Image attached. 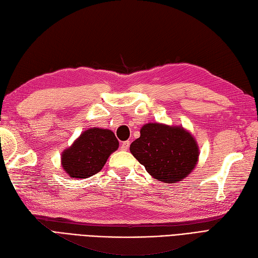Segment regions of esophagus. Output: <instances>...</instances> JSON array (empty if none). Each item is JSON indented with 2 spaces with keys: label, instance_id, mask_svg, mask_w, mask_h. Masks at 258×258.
<instances>
[{
  "label": "esophagus",
  "instance_id": "esophagus-1",
  "mask_svg": "<svg viewBox=\"0 0 258 258\" xmlns=\"http://www.w3.org/2000/svg\"><path fill=\"white\" fill-rule=\"evenodd\" d=\"M129 146H130V142L129 141H123L121 146H120V148H121V150H128L129 149Z\"/></svg>",
  "mask_w": 258,
  "mask_h": 258
}]
</instances>
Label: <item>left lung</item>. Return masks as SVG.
I'll list each match as a JSON object with an SVG mask.
<instances>
[{
	"instance_id": "1",
	"label": "left lung",
	"mask_w": 258,
	"mask_h": 258,
	"mask_svg": "<svg viewBox=\"0 0 258 258\" xmlns=\"http://www.w3.org/2000/svg\"><path fill=\"white\" fill-rule=\"evenodd\" d=\"M130 152L157 180L174 183L190 174L197 165L196 140L180 127L148 123L130 145Z\"/></svg>"
}]
</instances>
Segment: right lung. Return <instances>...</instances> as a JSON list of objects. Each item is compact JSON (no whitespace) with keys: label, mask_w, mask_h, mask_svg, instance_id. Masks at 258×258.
Returning <instances> with one entry per match:
<instances>
[{"label":"right lung","mask_w":258,"mask_h":258,"mask_svg":"<svg viewBox=\"0 0 258 258\" xmlns=\"http://www.w3.org/2000/svg\"><path fill=\"white\" fill-rule=\"evenodd\" d=\"M119 142L111 130L91 128L86 130L61 156V165L68 175L79 179L93 176L104 167Z\"/></svg>","instance_id":"1"}]
</instances>
